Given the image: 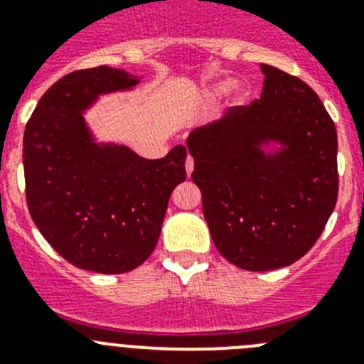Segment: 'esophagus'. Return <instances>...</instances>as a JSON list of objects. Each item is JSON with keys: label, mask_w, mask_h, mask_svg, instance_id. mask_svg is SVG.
Segmentation results:
<instances>
[{"label": "esophagus", "mask_w": 364, "mask_h": 364, "mask_svg": "<svg viewBox=\"0 0 364 364\" xmlns=\"http://www.w3.org/2000/svg\"><path fill=\"white\" fill-rule=\"evenodd\" d=\"M193 167H195V160L191 156H188V160H186V173H188V176H191Z\"/></svg>", "instance_id": "34e87169"}]
</instances>
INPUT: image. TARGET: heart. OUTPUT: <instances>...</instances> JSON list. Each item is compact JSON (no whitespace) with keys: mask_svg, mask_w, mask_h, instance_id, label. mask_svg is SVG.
I'll use <instances>...</instances> for the list:
<instances>
[{"mask_svg":"<svg viewBox=\"0 0 364 364\" xmlns=\"http://www.w3.org/2000/svg\"><path fill=\"white\" fill-rule=\"evenodd\" d=\"M226 82H218V83H213V85L208 87V92H222L224 89H226ZM239 92V91H237Z\"/></svg>","mask_w":364,"mask_h":364,"instance_id":"heart-1","label":"heart"}]
</instances>
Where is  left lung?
<instances>
[{
  "mask_svg": "<svg viewBox=\"0 0 364 364\" xmlns=\"http://www.w3.org/2000/svg\"><path fill=\"white\" fill-rule=\"evenodd\" d=\"M264 85L250 105L230 107L191 131L193 182L224 259L247 272L294 264L310 252L339 191L337 131L310 85L262 63ZM279 143L275 151H266Z\"/></svg>",
  "mask_w": 364,
  "mask_h": 364,
  "instance_id": "1",
  "label": "left lung"
}]
</instances>
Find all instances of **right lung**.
Returning a JSON list of instances; mask_svg holds the SVG:
<instances>
[{
    "label": "right lung",
    "mask_w": 364,
    "mask_h": 364,
    "mask_svg": "<svg viewBox=\"0 0 364 364\" xmlns=\"http://www.w3.org/2000/svg\"><path fill=\"white\" fill-rule=\"evenodd\" d=\"M124 69L74 70L41 96L23 134L25 195L47 242L76 268L125 273L159 242L167 202L186 180V147L159 160L98 144L83 111L102 95L129 91Z\"/></svg>",
    "instance_id": "obj_1"
}]
</instances>
